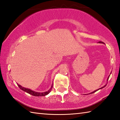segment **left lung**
I'll return each instance as SVG.
<instances>
[{"label": "left lung", "instance_id": "obj_1", "mask_svg": "<svg viewBox=\"0 0 120 120\" xmlns=\"http://www.w3.org/2000/svg\"><path fill=\"white\" fill-rule=\"evenodd\" d=\"M98 43H103V44H104V42H99ZM110 73V74H111ZM110 75H109V76H108V78H107V81L108 80V79H109V76H110ZM106 85L107 84H106V85L104 86H103V87H101V88H99V89H97V90H95V91H94L93 92H91V93H89V94H92V93H94V92H96L97 91H98V90H99V89H102V88H104V87H105L106 86Z\"/></svg>", "mask_w": 120, "mask_h": 120}]
</instances>
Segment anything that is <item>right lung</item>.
<instances>
[{"label": "right lung", "instance_id": "right-lung-1", "mask_svg": "<svg viewBox=\"0 0 120 120\" xmlns=\"http://www.w3.org/2000/svg\"><path fill=\"white\" fill-rule=\"evenodd\" d=\"M17 84L18 86H19V88L21 89V90H22V91H24L25 92H27L28 93L31 94V95H34L35 96H45V95H47V94H48L50 93L51 90H52V86H52L53 84H52V86H51V88L49 89V90H48V91H47L46 92H44L41 93V92H38L32 91L31 90V89L23 87V86H22L21 85H19V84H18V83H17Z\"/></svg>", "mask_w": 120, "mask_h": 120}]
</instances>
